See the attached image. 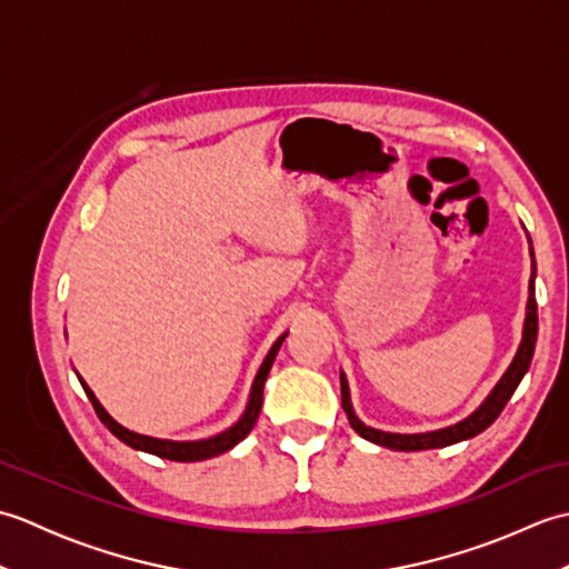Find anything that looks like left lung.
I'll list each match as a JSON object with an SVG mask.
<instances>
[{"label":"left lung","instance_id":"obj_1","mask_svg":"<svg viewBox=\"0 0 569 569\" xmlns=\"http://www.w3.org/2000/svg\"><path fill=\"white\" fill-rule=\"evenodd\" d=\"M536 337H538V303H536V296H533V281H530V298H528V312H526L523 342H521V347H518V355L511 361L509 371H506L501 381L497 383V389L489 393L487 401L481 403L479 410H475V413H471L467 420L457 422V426H452V428L435 430V432H420V435H398V432H381V430L367 428L365 422H361L355 416L352 403H349L347 381H345V377H340L342 379V408H345V413L349 418V426H352L365 440L383 445V447H391V450H401V452L432 450V447H445V445H455L459 440L475 438V435H479L481 430H487L491 422L499 418L503 406L509 403V398L513 396L516 386L521 383L523 373L530 367V359H533Z\"/></svg>","mask_w":569,"mask_h":569}]
</instances>
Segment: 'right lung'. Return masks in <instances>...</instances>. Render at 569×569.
I'll return each instance as SVG.
<instances>
[{"instance_id":"add662e5","label":"right lung","mask_w":569,"mask_h":569,"mask_svg":"<svg viewBox=\"0 0 569 569\" xmlns=\"http://www.w3.org/2000/svg\"><path fill=\"white\" fill-rule=\"evenodd\" d=\"M286 340L283 337H278L276 345L271 347V352L266 355L263 365L257 373V379H253V386H251V398H249V406L244 410V416H241L232 428L214 435V438H208V440H196V442H173V440H159V438H149V435H139V432H131L127 428L119 426V422L107 413V410L100 406L98 398H94V393L88 389V383H82L84 393H88V398L92 401V408L94 413H98V418L104 422L107 430H110L112 435H117L119 440H122L124 445L134 447V450H141V452H151L156 457H163V459H173V462H200V459H210V457H217L222 455L227 450H232V447L237 442H241L249 435V430L253 428V422H257L259 418V410H261V403H263V381L266 377H269L271 371V365L273 359L278 355V349H281Z\"/></svg>"}]
</instances>
